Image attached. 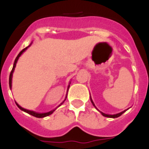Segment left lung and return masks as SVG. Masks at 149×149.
Wrapping results in <instances>:
<instances>
[{
    "instance_id": "obj_1",
    "label": "left lung",
    "mask_w": 149,
    "mask_h": 149,
    "mask_svg": "<svg viewBox=\"0 0 149 149\" xmlns=\"http://www.w3.org/2000/svg\"><path fill=\"white\" fill-rule=\"evenodd\" d=\"M90 100H91V102H92V104H93V106H95V104H94L93 101V100H92V98H91V96H90ZM96 107V106H95ZM126 110H125L124 112H120V113H117V114H115V115H109V114H105V113H104V112H101V114L104 116H106V117H110V118H116V117H119L120 116H121L124 112H125Z\"/></svg>"
}]
</instances>
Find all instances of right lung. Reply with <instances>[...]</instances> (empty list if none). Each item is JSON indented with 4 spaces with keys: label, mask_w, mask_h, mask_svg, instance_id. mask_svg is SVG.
Masks as SVG:
<instances>
[{
    "label": "right lung",
    "mask_w": 149,
    "mask_h": 149,
    "mask_svg": "<svg viewBox=\"0 0 149 149\" xmlns=\"http://www.w3.org/2000/svg\"><path fill=\"white\" fill-rule=\"evenodd\" d=\"M29 47V46H28ZM28 47H26V48H24L22 51H21L20 52V53L18 54L17 56L16 57V59H15V61H14V64H13V69H12L11 72H10V75H9V87L12 88V77H13V71H14L15 69V67H16V64H17V62L18 59H19V57L21 56V55L23 53V52L26 50V49H28ZM69 88V85H68V88ZM66 97H65V100H66ZM64 100V101H65ZM64 101L62 102V103H64ZM61 103V104H62ZM17 107L20 109L21 110H22V111H24V112H27V113H29V114H30V115L33 116H35V117H37V118H42V117H45V116H48L51 115L52 112L55 111V109L52 110V111H50V112H45V113H38V112H33V111H30V110H28V109H24V108H22V107H21L19 104H18L17 103Z\"/></svg>",
    "instance_id": "obj_1"
}]
</instances>
